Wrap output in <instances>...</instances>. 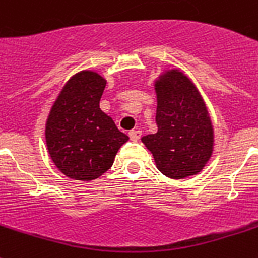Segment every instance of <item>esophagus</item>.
I'll use <instances>...</instances> for the list:
<instances>
[{
	"mask_svg": "<svg viewBox=\"0 0 258 258\" xmlns=\"http://www.w3.org/2000/svg\"><path fill=\"white\" fill-rule=\"evenodd\" d=\"M128 136H130V139L136 142V140L139 139L140 136H142V131H140V130H131V131L128 133Z\"/></svg>",
	"mask_w": 258,
	"mask_h": 258,
	"instance_id": "1",
	"label": "esophagus"
}]
</instances>
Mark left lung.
I'll return each instance as SVG.
<instances>
[{
  "instance_id": "1",
  "label": "left lung",
  "mask_w": 258,
  "mask_h": 258,
  "mask_svg": "<svg viewBox=\"0 0 258 258\" xmlns=\"http://www.w3.org/2000/svg\"><path fill=\"white\" fill-rule=\"evenodd\" d=\"M155 89L157 131L142 142L164 176L179 179L198 174L214 147L213 123L198 89L179 69L162 73Z\"/></svg>"
}]
</instances>
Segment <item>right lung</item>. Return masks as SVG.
I'll return each mask as SVG.
<instances>
[{
    "label": "right lung",
    "mask_w": 258,
    "mask_h": 258,
    "mask_svg": "<svg viewBox=\"0 0 258 258\" xmlns=\"http://www.w3.org/2000/svg\"><path fill=\"white\" fill-rule=\"evenodd\" d=\"M106 80L92 71L69 79L49 111L45 142L52 161L67 177L92 181L111 168L128 140L99 109Z\"/></svg>",
    "instance_id": "right-lung-1"
}]
</instances>
